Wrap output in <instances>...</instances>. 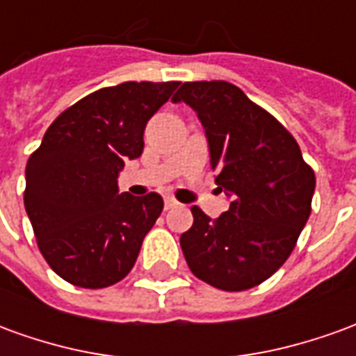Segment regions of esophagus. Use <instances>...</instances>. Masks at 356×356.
Returning a JSON list of instances; mask_svg holds the SVG:
<instances>
[{"label":"esophagus","instance_id":"esophagus-1","mask_svg":"<svg viewBox=\"0 0 356 356\" xmlns=\"http://www.w3.org/2000/svg\"><path fill=\"white\" fill-rule=\"evenodd\" d=\"M163 206H165V209L177 208V206H179V202L175 200V198H171V196H165V200H163Z\"/></svg>","mask_w":356,"mask_h":356}]
</instances>
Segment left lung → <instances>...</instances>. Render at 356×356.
I'll use <instances>...</instances> for the list:
<instances>
[{
    "instance_id": "obj_1",
    "label": "left lung",
    "mask_w": 356,
    "mask_h": 356,
    "mask_svg": "<svg viewBox=\"0 0 356 356\" xmlns=\"http://www.w3.org/2000/svg\"><path fill=\"white\" fill-rule=\"evenodd\" d=\"M198 114L232 202L217 219L193 206L181 248L194 276L225 291L250 290L282 267L311 216L314 171L275 116L229 81H186L173 95Z\"/></svg>"
}]
</instances>
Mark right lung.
Returning <instances> with one entry per match:
<instances>
[{"mask_svg": "<svg viewBox=\"0 0 356 356\" xmlns=\"http://www.w3.org/2000/svg\"><path fill=\"white\" fill-rule=\"evenodd\" d=\"M179 81H125L66 108L26 163L24 208L49 267L80 288L131 270L163 209L160 194L118 193L125 160L143 154L147 122Z\"/></svg>", "mask_w": 356, "mask_h": 356, "instance_id": "1", "label": "right lung"}]
</instances>
